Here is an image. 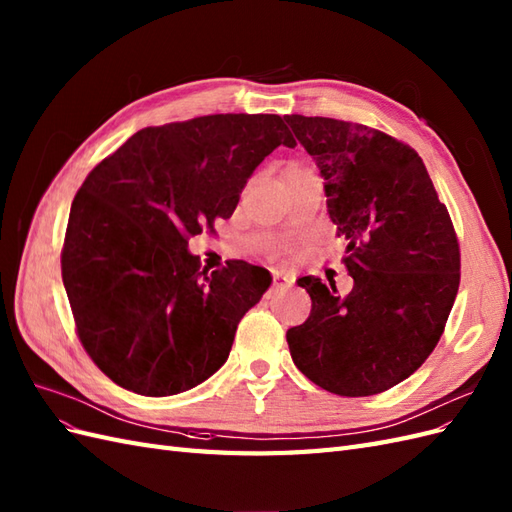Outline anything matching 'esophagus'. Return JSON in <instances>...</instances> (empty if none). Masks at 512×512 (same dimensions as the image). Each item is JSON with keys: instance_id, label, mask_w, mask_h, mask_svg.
I'll return each mask as SVG.
<instances>
[{"instance_id": "34e87169", "label": "esophagus", "mask_w": 512, "mask_h": 512, "mask_svg": "<svg viewBox=\"0 0 512 512\" xmlns=\"http://www.w3.org/2000/svg\"><path fill=\"white\" fill-rule=\"evenodd\" d=\"M290 284H293V278H288V275H282V273H273V286L275 288H288Z\"/></svg>"}]
</instances>
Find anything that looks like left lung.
I'll return each instance as SVG.
<instances>
[{"label": "left lung", "instance_id": "obj_1", "mask_svg": "<svg viewBox=\"0 0 512 512\" xmlns=\"http://www.w3.org/2000/svg\"><path fill=\"white\" fill-rule=\"evenodd\" d=\"M325 178L347 243L349 295L301 278L312 310L286 331L295 366L338 396H372L413 375L444 334L461 282L457 232L422 159L366 124L284 116Z\"/></svg>", "mask_w": 512, "mask_h": 512}]
</instances>
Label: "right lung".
<instances>
[{"instance_id": "add662e5", "label": "right lung", "mask_w": 512, "mask_h": 512, "mask_svg": "<svg viewBox=\"0 0 512 512\" xmlns=\"http://www.w3.org/2000/svg\"><path fill=\"white\" fill-rule=\"evenodd\" d=\"M280 144L297 146L275 114L170 122L131 135L79 187L62 280L81 344L120 388L172 396L224 366L269 284L243 260L202 269L189 237L234 213Z\"/></svg>"}]
</instances>
